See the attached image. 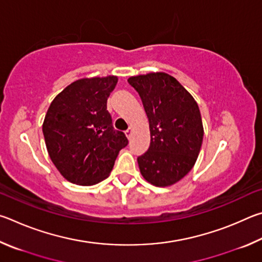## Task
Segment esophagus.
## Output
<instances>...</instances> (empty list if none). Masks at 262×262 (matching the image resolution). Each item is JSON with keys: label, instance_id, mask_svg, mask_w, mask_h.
<instances>
[{"label": "esophagus", "instance_id": "obj_1", "mask_svg": "<svg viewBox=\"0 0 262 262\" xmlns=\"http://www.w3.org/2000/svg\"><path fill=\"white\" fill-rule=\"evenodd\" d=\"M125 135H126V137H127V138H130V137H131V135H132V127L130 126V127H128L127 128V130L125 131Z\"/></svg>", "mask_w": 262, "mask_h": 262}]
</instances>
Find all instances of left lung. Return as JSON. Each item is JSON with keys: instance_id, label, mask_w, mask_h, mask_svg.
<instances>
[{"instance_id": "obj_1", "label": "left lung", "mask_w": 262, "mask_h": 262, "mask_svg": "<svg viewBox=\"0 0 262 262\" xmlns=\"http://www.w3.org/2000/svg\"><path fill=\"white\" fill-rule=\"evenodd\" d=\"M127 81L138 92L149 122L148 150L137 159L141 175L155 186L175 184L193 168L203 144L198 103L168 73L136 76Z\"/></svg>"}]
</instances>
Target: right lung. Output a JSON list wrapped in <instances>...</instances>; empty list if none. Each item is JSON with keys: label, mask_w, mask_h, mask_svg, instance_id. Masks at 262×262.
<instances>
[{"label": "right lung", "mask_w": 262, "mask_h": 262, "mask_svg": "<svg viewBox=\"0 0 262 262\" xmlns=\"http://www.w3.org/2000/svg\"><path fill=\"white\" fill-rule=\"evenodd\" d=\"M117 77L84 78L67 86L50 103L42 132L55 167L69 182L98 184L109 176L118 152L128 144L115 130L107 100Z\"/></svg>", "instance_id": "obj_1"}]
</instances>
